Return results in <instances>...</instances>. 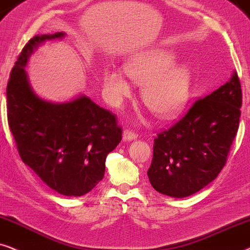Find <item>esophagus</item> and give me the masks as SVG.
Returning a JSON list of instances; mask_svg holds the SVG:
<instances>
[{
	"label": "esophagus",
	"instance_id": "obj_1",
	"mask_svg": "<svg viewBox=\"0 0 250 250\" xmlns=\"http://www.w3.org/2000/svg\"><path fill=\"white\" fill-rule=\"evenodd\" d=\"M137 137H138V135L136 134V132L130 131V130H125L122 135V139L125 142H131V141H134V139H137Z\"/></svg>",
	"mask_w": 250,
	"mask_h": 250
}]
</instances>
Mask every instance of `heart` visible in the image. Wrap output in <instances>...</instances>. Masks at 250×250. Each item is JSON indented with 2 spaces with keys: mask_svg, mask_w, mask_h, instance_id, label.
<instances>
[{
  "mask_svg": "<svg viewBox=\"0 0 250 250\" xmlns=\"http://www.w3.org/2000/svg\"><path fill=\"white\" fill-rule=\"evenodd\" d=\"M175 62L174 52L158 49L141 53L125 64V74L138 84H144L143 102L159 119H170L178 114L189 97L191 68ZM103 81L109 101L114 105H120L130 95L128 80L120 71L106 68Z\"/></svg>",
  "mask_w": 250,
  "mask_h": 250,
  "instance_id": "1",
  "label": "heart"
}]
</instances>
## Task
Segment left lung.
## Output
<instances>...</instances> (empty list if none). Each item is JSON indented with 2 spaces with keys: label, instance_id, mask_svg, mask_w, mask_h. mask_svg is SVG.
Returning <instances> with one entry per match:
<instances>
[{
  "label": "left lung",
  "instance_id": "1",
  "mask_svg": "<svg viewBox=\"0 0 250 250\" xmlns=\"http://www.w3.org/2000/svg\"><path fill=\"white\" fill-rule=\"evenodd\" d=\"M241 85L237 72L217 90L199 99L153 145L149 183L161 194L185 198L214 181L226 164L238 132Z\"/></svg>",
  "mask_w": 250,
  "mask_h": 250
}]
</instances>
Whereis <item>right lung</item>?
<instances>
[{
  "mask_svg": "<svg viewBox=\"0 0 250 250\" xmlns=\"http://www.w3.org/2000/svg\"><path fill=\"white\" fill-rule=\"evenodd\" d=\"M65 33L36 35L13 66L6 86L10 131L25 165L56 192L81 197L105 174L106 156L122 139L116 116L81 95L65 103L40 98L25 71L31 55Z\"/></svg>",
  "mask_w": 250,
  "mask_h": 250,
  "instance_id": "1",
  "label": "right lung"
}]
</instances>
